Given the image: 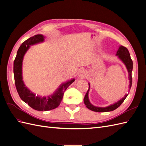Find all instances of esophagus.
Instances as JSON below:
<instances>
[{"label": "esophagus", "mask_w": 146, "mask_h": 146, "mask_svg": "<svg viewBox=\"0 0 146 146\" xmlns=\"http://www.w3.org/2000/svg\"><path fill=\"white\" fill-rule=\"evenodd\" d=\"M79 77L80 78H84L86 77V73L83 70H80V72H79Z\"/></svg>", "instance_id": "34e87169"}]
</instances>
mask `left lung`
<instances>
[{
  "label": "left lung",
  "mask_w": 146,
  "mask_h": 146,
  "mask_svg": "<svg viewBox=\"0 0 146 146\" xmlns=\"http://www.w3.org/2000/svg\"><path fill=\"white\" fill-rule=\"evenodd\" d=\"M116 55L117 56L118 58L125 64V67L127 69V71L129 72V90H130L131 87V84H132L131 72H132V69H133V61H132L131 59L130 53L126 47H123L122 46H119V47L116 52ZM88 85H89V89H88L85 98H84V103H85L86 107L88 109H90V110H92V111H96V112H108V111H113V110L117 108L119 106L122 104L123 102L124 101V100L127 97L128 94H126L123 98H122L121 99L117 101V102H115L113 104L110 105L108 106V107H96V106L91 104L90 101L88 94H89V91L90 89V84L88 83Z\"/></svg>",
  "instance_id": "obj_1"
}]
</instances>
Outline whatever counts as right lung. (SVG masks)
I'll use <instances>...</instances> for the list:
<instances>
[{
    "label": "right lung",
    "instance_id": "obj_1",
    "mask_svg": "<svg viewBox=\"0 0 146 146\" xmlns=\"http://www.w3.org/2000/svg\"><path fill=\"white\" fill-rule=\"evenodd\" d=\"M44 38L45 37L42 35L39 34L30 37L25 41L17 52L13 65L15 85L21 99L30 107L41 111H48L58 107L63 99L64 91L70 84L75 81V79L72 78L61 83L54 93L47 97L36 95L25 86L23 80V62L24 55L29 49L30 46L44 42Z\"/></svg>",
    "mask_w": 146,
    "mask_h": 146
}]
</instances>
